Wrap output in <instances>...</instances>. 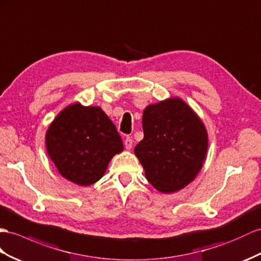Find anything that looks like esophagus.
I'll use <instances>...</instances> for the list:
<instances>
[{"mask_svg": "<svg viewBox=\"0 0 261 261\" xmlns=\"http://www.w3.org/2000/svg\"><path fill=\"white\" fill-rule=\"evenodd\" d=\"M132 144H133V140L130 137H126L124 140V146L126 150H130L132 148Z\"/></svg>", "mask_w": 261, "mask_h": 261, "instance_id": "1", "label": "esophagus"}]
</instances>
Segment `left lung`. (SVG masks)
<instances>
[{"label": "left lung", "mask_w": 261, "mask_h": 261, "mask_svg": "<svg viewBox=\"0 0 261 261\" xmlns=\"http://www.w3.org/2000/svg\"><path fill=\"white\" fill-rule=\"evenodd\" d=\"M144 138L135 148L145 176L162 193L185 188L197 175L207 152L203 122L181 99L171 98L145 108Z\"/></svg>", "instance_id": "8db88e82"}]
</instances>
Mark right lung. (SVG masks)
<instances>
[{"instance_id": "add662e5", "label": "right lung", "mask_w": 261, "mask_h": 261, "mask_svg": "<svg viewBox=\"0 0 261 261\" xmlns=\"http://www.w3.org/2000/svg\"><path fill=\"white\" fill-rule=\"evenodd\" d=\"M47 152L59 173L78 185L102 177L116 153L123 150L115 124L99 107L71 105L64 109L46 133Z\"/></svg>"}]
</instances>
